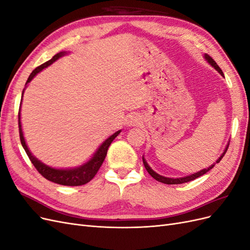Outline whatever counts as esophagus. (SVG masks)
I'll use <instances>...</instances> for the list:
<instances>
[{"label": "esophagus", "instance_id": "1", "mask_svg": "<svg viewBox=\"0 0 250 250\" xmlns=\"http://www.w3.org/2000/svg\"><path fill=\"white\" fill-rule=\"evenodd\" d=\"M142 122V119L138 115H130L128 116L126 119V125L128 127H135L139 126Z\"/></svg>", "mask_w": 250, "mask_h": 250}]
</instances>
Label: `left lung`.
Listing matches in <instances>:
<instances>
[{
  "label": "left lung",
  "instance_id": "obj_1",
  "mask_svg": "<svg viewBox=\"0 0 250 250\" xmlns=\"http://www.w3.org/2000/svg\"><path fill=\"white\" fill-rule=\"evenodd\" d=\"M203 58L206 59V62H207L209 65L213 66L214 69H215L219 74H220L222 77H224V74H223V72L221 71L220 67L218 66V64L215 62V60H214L213 58H211L210 56H208V54H204V55H203ZM229 145V143H228V145L225 146V149L223 150L222 154L217 158V161H216L213 165H210L209 167H208V168H204V169H202V170H200V171H198V172H196V173H194V174H191V175L184 176V177L172 178V177H166V176L161 175V174H158V173H156L154 170L151 169V167H150V166L148 165V163L146 162V160H145V157H144V155H143V163H144V166H145V168H146V170L148 171V173L150 174V175L152 176L155 180L160 181V183H163V184H166V185H179V184H185V183H188V181H191V180L196 179L197 177H200L201 175H203V174H206L207 172H208L211 168H214V166H215L217 163H219V162H220V161L222 160V157L224 156L225 152H226V151H228Z\"/></svg>",
  "mask_w": 250,
  "mask_h": 250
}]
</instances>
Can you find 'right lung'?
Returning <instances> with one entry per match:
<instances>
[{
	"mask_svg": "<svg viewBox=\"0 0 250 250\" xmlns=\"http://www.w3.org/2000/svg\"><path fill=\"white\" fill-rule=\"evenodd\" d=\"M67 54H70V52L62 51V52L57 53V54L53 56V58H51L49 62H44L43 64L40 65L39 67H36V69L31 74H30V76L26 82L25 88L22 89V93H21V102H22V96H24V92H25L26 87L28 86V83L31 81L37 74L42 72L43 69H46V67L51 65L53 62H55L56 60H58L60 57H63ZM19 130H20V139H21V146L25 149L28 157L30 158L31 163L34 165L36 170L39 171L44 178L52 181V183L62 185V186H72V187L85 185L88 183V181H90L94 178V176L97 174L98 170L100 169L101 165L103 164V162L105 160V156H106V154H107V150H108V147L111 144V142L118 137L121 131H122V130H118L113 134H111L109 138L105 140L99 146V148L96 150V152L93 154V156L90 157L89 160L87 162H85L84 164L78 166V167H73V168H54V167H51V166L46 165L42 161H40L39 158L35 157L32 154L31 151H30L27 143H26L25 137H24V132H22V128H21V107H20V111H19Z\"/></svg>",
	"mask_w": 250,
	"mask_h": 250,
	"instance_id": "obj_1",
	"label": "right lung"
}]
</instances>
